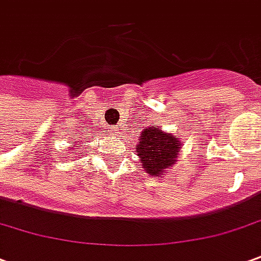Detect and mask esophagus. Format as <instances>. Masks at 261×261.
<instances>
[{
    "instance_id": "34e87169",
    "label": "esophagus",
    "mask_w": 261,
    "mask_h": 261,
    "mask_svg": "<svg viewBox=\"0 0 261 261\" xmlns=\"http://www.w3.org/2000/svg\"><path fill=\"white\" fill-rule=\"evenodd\" d=\"M113 131H117V128H116V127H114V128H113Z\"/></svg>"
}]
</instances>
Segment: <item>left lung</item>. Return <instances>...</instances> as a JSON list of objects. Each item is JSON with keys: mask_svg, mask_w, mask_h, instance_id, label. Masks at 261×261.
I'll list each match as a JSON object with an SVG mask.
<instances>
[{"mask_svg": "<svg viewBox=\"0 0 261 261\" xmlns=\"http://www.w3.org/2000/svg\"><path fill=\"white\" fill-rule=\"evenodd\" d=\"M136 151L147 174L163 177L177 163L181 151L180 140L157 125H148L141 131Z\"/></svg>", "mask_w": 261, "mask_h": 261, "instance_id": "obj_1", "label": "left lung"}]
</instances>
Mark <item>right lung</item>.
Returning a JSON list of instances; mask_svg holds the SVG:
<instances>
[{"instance_id": "right-lung-1", "label": "right lung", "mask_w": 261, "mask_h": 261, "mask_svg": "<svg viewBox=\"0 0 261 261\" xmlns=\"http://www.w3.org/2000/svg\"><path fill=\"white\" fill-rule=\"evenodd\" d=\"M74 145H75V143H72V145H70L71 150H74ZM77 147H80V145H77ZM72 159H75V157H72Z\"/></svg>"}]
</instances>
